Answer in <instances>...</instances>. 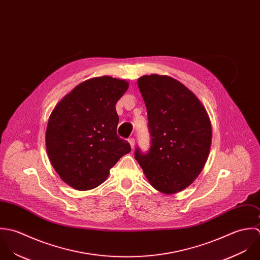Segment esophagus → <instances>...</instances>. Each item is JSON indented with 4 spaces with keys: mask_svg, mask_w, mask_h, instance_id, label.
<instances>
[{
    "mask_svg": "<svg viewBox=\"0 0 260 260\" xmlns=\"http://www.w3.org/2000/svg\"><path fill=\"white\" fill-rule=\"evenodd\" d=\"M127 141H128L129 145H131V147H132V149H134V147H135V139L131 138V139H128Z\"/></svg>",
    "mask_w": 260,
    "mask_h": 260,
    "instance_id": "34e87169",
    "label": "esophagus"
}]
</instances>
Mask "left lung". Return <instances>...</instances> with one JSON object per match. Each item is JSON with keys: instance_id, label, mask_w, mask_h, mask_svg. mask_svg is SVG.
<instances>
[{"instance_id": "1", "label": "left lung", "mask_w": 260, "mask_h": 260, "mask_svg": "<svg viewBox=\"0 0 260 260\" xmlns=\"http://www.w3.org/2000/svg\"><path fill=\"white\" fill-rule=\"evenodd\" d=\"M138 85L147 106L151 148L135 158L150 184L165 194L178 193L199 176L207 160L212 127L197 96L166 75H144Z\"/></svg>"}]
</instances>
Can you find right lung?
Returning a JSON list of instances; mask_svg holds the SVG:
<instances>
[{"label":"right lung","mask_w":260,"mask_h":260,"mask_svg":"<svg viewBox=\"0 0 260 260\" xmlns=\"http://www.w3.org/2000/svg\"><path fill=\"white\" fill-rule=\"evenodd\" d=\"M122 79L102 76L77 85L56 105L46 129V150L60 178L79 191L96 188L117 160L131 152L116 134Z\"/></svg>","instance_id":"add662e5"}]
</instances>
